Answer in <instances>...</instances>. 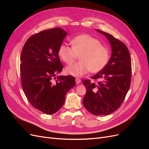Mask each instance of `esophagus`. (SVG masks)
I'll list each match as a JSON object with an SVG mask.
<instances>
[{"mask_svg":"<svg viewBox=\"0 0 149 149\" xmlns=\"http://www.w3.org/2000/svg\"><path fill=\"white\" fill-rule=\"evenodd\" d=\"M81 83V79L79 78H76V84H79Z\"/></svg>","mask_w":149,"mask_h":149,"instance_id":"34e87169","label":"esophagus"}]
</instances>
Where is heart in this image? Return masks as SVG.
Listing matches in <instances>:
<instances>
[{
    "instance_id": "1",
    "label": "heart",
    "mask_w": 149,
    "mask_h": 149,
    "mask_svg": "<svg viewBox=\"0 0 149 149\" xmlns=\"http://www.w3.org/2000/svg\"><path fill=\"white\" fill-rule=\"evenodd\" d=\"M72 47L61 44L58 55L65 63L71 64L78 56L79 62L66 68L67 74L81 77L89 71L97 73L104 69L109 60V51L101 45V42L92 36L82 34L76 36L71 41Z\"/></svg>"
}]
</instances>
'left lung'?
Here are the masks:
<instances>
[{
  "mask_svg": "<svg viewBox=\"0 0 149 149\" xmlns=\"http://www.w3.org/2000/svg\"><path fill=\"white\" fill-rule=\"evenodd\" d=\"M96 30L109 40L112 55L104 69L91 77L100 80L97 83H91L89 79L83 81L86 93L83 103L91 114L103 116L112 113L123 104L131 81V59L124 43L109 33Z\"/></svg>",
  "mask_w": 149,
  "mask_h": 149,
  "instance_id": "obj_1",
  "label": "left lung"
}]
</instances>
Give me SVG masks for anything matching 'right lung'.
I'll return each mask as SVG.
<instances>
[{
  "label": "right lung",
  "mask_w": 149,
  "mask_h": 149,
  "mask_svg": "<svg viewBox=\"0 0 149 149\" xmlns=\"http://www.w3.org/2000/svg\"><path fill=\"white\" fill-rule=\"evenodd\" d=\"M67 32L61 28L41 31L26 40L22 50V86L31 105L47 114L55 113L63 105L66 94L76 84L72 76L61 72L58 48ZM57 79L55 83L52 79Z\"/></svg>",
  "instance_id": "right-lung-1"
}]
</instances>
